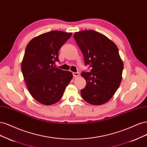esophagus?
I'll return each mask as SVG.
<instances>
[{"label": "esophagus", "instance_id": "1", "mask_svg": "<svg viewBox=\"0 0 147 147\" xmlns=\"http://www.w3.org/2000/svg\"><path fill=\"white\" fill-rule=\"evenodd\" d=\"M73 76H74V77L76 78V77L79 76L80 73H79V72H78H78H73Z\"/></svg>", "mask_w": 147, "mask_h": 147}]
</instances>
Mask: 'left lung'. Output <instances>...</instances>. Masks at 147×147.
<instances>
[{"mask_svg":"<svg viewBox=\"0 0 147 147\" xmlns=\"http://www.w3.org/2000/svg\"><path fill=\"white\" fill-rule=\"evenodd\" d=\"M74 38L90 72L83 71L86 86L80 90L82 98L93 105L107 102L119 87L123 63L114 42L92 30L76 32Z\"/></svg>","mask_w":147,"mask_h":147,"instance_id":"obj_1","label":"left lung"}]
</instances>
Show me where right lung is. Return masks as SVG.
I'll use <instances>...</instances> for the list:
<instances>
[{
	"label": "right lung",
	"instance_id": "1",
	"mask_svg": "<svg viewBox=\"0 0 147 147\" xmlns=\"http://www.w3.org/2000/svg\"><path fill=\"white\" fill-rule=\"evenodd\" d=\"M71 33L53 30L33 38L26 46L21 70L32 97L45 105H51L62 97L73 74L55 67L59 51Z\"/></svg>",
	"mask_w": 147,
	"mask_h": 147
}]
</instances>
